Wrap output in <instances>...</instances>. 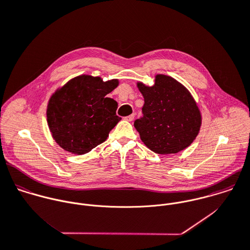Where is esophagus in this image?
I'll list each match as a JSON object with an SVG mask.
<instances>
[{"label": "esophagus", "instance_id": "34e87169", "mask_svg": "<svg viewBox=\"0 0 250 250\" xmlns=\"http://www.w3.org/2000/svg\"><path fill=\"white\" fill-rule=\"evenodd\" d=\"M134 118H135V114L133 113V114H130V115L126 116L124 119H125V120H127V121H132Z\"/></svg>", "mask_w": 250, "mask_h": 250}]
</instances>
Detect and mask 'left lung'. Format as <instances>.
Listing matches in <instances>:
<instances>
[{"label": "left lung", "mask_w": 250, "mask_h": 250, "mask_svg": "<svg viewBox=\"0 0 250 250\" xmlns=\"http://www.w3.org/2000/svg\"><path fill=\"white\" fill-rule=\"evenodd\" d=\"M145 98L143 116L134 126L142 141L159 154L177 153L197 137L202 117L189 91L174 79L157 75L151 87L138 83Z\"/></svg>", "instance_id": "1"}]
</instances>
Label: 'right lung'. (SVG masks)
Wrapping results in <instances>:
<instances>
[{
    "instance_id": "obj_1",
    "label": "right lung",
    "mask_w": 250,
    "mask_h": 250,
    "mask_svg": "<svg viewBox=\"0 0 250 250\" xmlns=\"http://www.w3.org/2000/svg\"><path fill=\"white\" fill-rule=\"evenodd\" d=\"M117 80L81 76L65 84L49 100L46 116L50 132L65 150L84 154L104 143L120 121L117 103L106 95Z\"/></svg>"
}]
</instances>
